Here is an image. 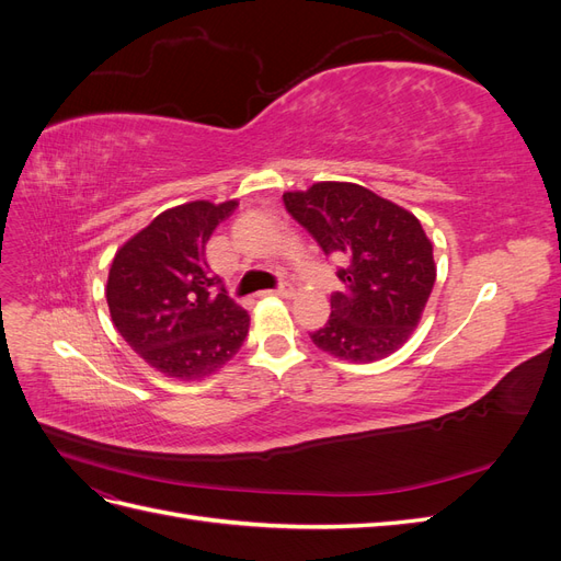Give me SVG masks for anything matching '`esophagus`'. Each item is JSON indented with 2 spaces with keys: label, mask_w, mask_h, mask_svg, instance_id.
I'll return each mask as SVG.
<instances>
[{
  "label": "esophagus",
  "mask_w": 561,
  "mask_h": 561,
  "mask_svg": "<svg viewBox=\"0 0 561 561\" xmlns=\"http://www.w3.org/2000/svg\"><path fill=\"white\" fill-rule=\"evenodd\" d=\"M264 297H283V299H287V297H293V287H287V285H283V287H276V290H266V293H262Z\"/></svg>",
  "instance_id": "obj_1"
}]
</instances>
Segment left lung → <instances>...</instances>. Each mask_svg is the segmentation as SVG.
<instances>
[{"instance_id":"obj_1","label":"left lung","mask_w":561,"mask_h":561,"mask_svg":"<svg viewBox=\"0 0 561 561\" xmlns=\"http://www.w3.org/2000/svg\"><path fill=\"white\" fill-rule=\"evenodd\" d=\"M285 208L325 254H344V293L311 334L332 358L375 363L402 348L426 311L437 266L416 215L355 182H316L285 192Z\"/></svg>"}]
</instances>
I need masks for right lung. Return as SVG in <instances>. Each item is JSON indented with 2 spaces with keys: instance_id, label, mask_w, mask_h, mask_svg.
I'll list each match as a JSON object with an SVG mask.
<instances>
[{
  "instance_id": "1",
  "label": "right lung",
  "mask_w": 561,
  "mask_h": 561,
  "mask_svg": "<svg viewBox=\"0 0 561 561\" xmlns=\"http://www.w3.org/2000/svg\"><path fill=\"white\" fill-rule=\"evenodd\" d=\"M239 201L168 208L116 250L107 307L126 344L168 379L203 381L245 342L250 316L210 274L206 243Z\"/></svg>"
}]
</instances>
